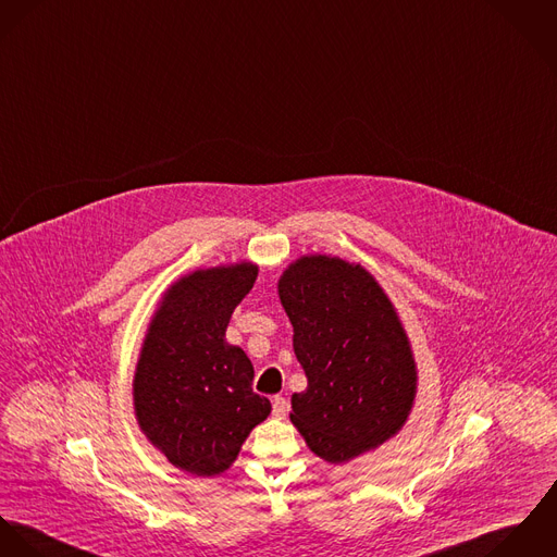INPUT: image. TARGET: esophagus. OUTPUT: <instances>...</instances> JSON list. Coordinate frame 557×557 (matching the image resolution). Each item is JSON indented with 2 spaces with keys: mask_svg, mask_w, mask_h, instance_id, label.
Returning <instances> with one entry per match:
<instances>
[{
  "mask_svg": "<svg viewBox=\"0 0 557 557\" xmlns=\"http://www.w3.org/2000/svg\"><path fill=\"white\" fill-rule=\"evenodd\" d=\"M271 404H273V417H275V419H284V417L288 414V410H290L288 399L282 397V395H275Z\"/></svg>",
  "mask_w": 557,
  "mask_h": 557,
  "instance_id": "1",
  "label": "esophagus"
}]
</instances>
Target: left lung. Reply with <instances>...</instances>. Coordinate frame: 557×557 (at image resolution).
Masks as SVG:
<instances>
[{"instance_id":"obj_1","label":"left lung","mask_w":557,"mask_h":557,"mask_svg":"<svg viewBox=\"0 0 557 557\" xmlns=\"http://www.w3.org/2000/svg\"><path fill=\"white\" fill-rule=\"evenodd\" d=\"M280 299L308 388L293 395L290 421L309 448L344 463L401 430L417 370L404 326L361 264L304 256L280 280Z\"/></svg>"}]
</instances>
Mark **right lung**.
Instances as JSON below:
<instances>
[{
	"instance_id": "right-lung-1",
	"label": "right lung",
	"mask_w": 557,
	"mask_h": 557,
	"mask_svg": "<svg viewBox=\"0 0 557 557\" xmlns=\"http://www.w3.org/2000/svg\"><path fill=\"white\" fill-rule=\"evenodd\" d=\"M256 275L251 262L189 273L164 297L140 350L138 425L173 466L196 476L224 472L271 412V401L251 391L248 355L224 339Z\"/></svg>"
}]
</instances>
